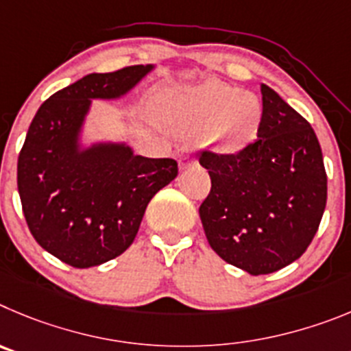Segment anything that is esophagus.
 <instances>
[{
	"mask_svg": "<svg viewBox=\"0 0 351 351\" xmlns=\"http://www.w3.org/2000/svg\"><path fill=\"white\" fill-rule=\"evenodd\" d=\"M195 162H197V160H195L192 156L180 157V160H178L180 171H183V169H189V168H191V166H195Z\"/></svg>",
	"mask_w": 351,
	"mask_h": 351,
	"instance_id": "esophagus-1",
	"label": "esophagus"
}]
</instances>
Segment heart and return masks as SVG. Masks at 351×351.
I'll list each match as a JSON object with an SVG mask.
<instances>
[{"label": "heart", "instance_id": "obj_1", "mask_svg": "<svg viewBox=\"0 0 351 351\" xmlns=\"http://www.w3.org/2000/svg\"><path fill=\"white\" fill-rule=\"evenodd\" d=\"M157 121L178 136H203L204 147L232 156L252 143L262 122V106L252 94L217 80L169 87L154 99Z\"/></svg>", "mask_w": 351, "mask_h": 351}]
</instances>
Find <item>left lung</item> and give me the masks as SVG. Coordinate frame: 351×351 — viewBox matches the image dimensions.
Returning a JSON list of instances; mask_svg holds the SVG:
<instances>
[{"instance_id":"8db88e82","label":"left lung","mask_w":351,"mask_h":351,"mask_svg":"<svg viewBox=\"0 0 351 351\" xmlns=\"http://www.w3.org/2000/svg\"><path fill=\"white\" fill-rule=\"evenodd\" d=\"M257 140L232 156L204 152L211 191L199 208L208 243L252 276L298 261L317 234L327 175L311 125L261 84Z\"/></svg>"}]
</instances>
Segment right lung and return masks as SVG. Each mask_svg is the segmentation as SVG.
I'll list each match as a JSON object with an SVG mask.
<instances>
[{
  "label": "right lung",
  "mask_w": 351,
  "mask_h": 351,
  "mask_svg": "<svg viewBox=\"0 0 351 351\" xmlns=\"http://www.w3.org/2000/svg\"><path fill=\"white\" fill-rule=\"evenodd\" d=\"M154 69L85 75L52 94L27 129L17 162L22 211L38 245L69 266L128 250L150 199L178 175L176 160L136 156L124 140L85 141L93 101L122 99Z\"/></svg>",
  "instance_id": "right-lung-1"
}]
</instances>
